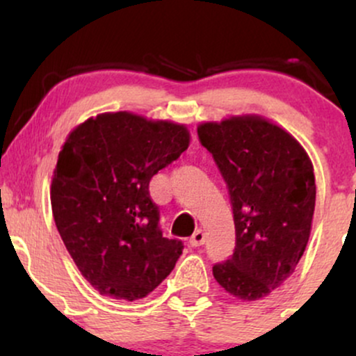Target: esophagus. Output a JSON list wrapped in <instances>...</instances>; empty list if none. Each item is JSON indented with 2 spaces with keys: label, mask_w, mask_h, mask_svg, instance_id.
Instances as JSON below:
<instances>
[{
  "label": "esophagus",
  "mask_w": 356,
  "mask_h": 356,
  "mask_svg": "<svg viewBox=\"0 0 356 356\" xmlns=\"http://www.w3.org/2000/svg\"><path fill=\"white\" fill-rule=\"evenodd\" d=\"M204 241H206V234H204L202 229H197L194 232V234L191 236V244H192V246H195V248L202 246Z\"/></svg>",
  "instance_id": "obj_1"
}]
</instances>
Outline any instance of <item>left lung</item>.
<instances>
[{
	"instance_id": "obj_1",
	"label": "left lung",
	"mask_w": 356,
	"mask_h": 356,
	"mask_svg": "<svg viewBox=\"0 0 356 356\" xmlns=\"http://www.w3.org/2000/svg\"><path fill=\"white\" fill-rule=\"evenodd\" d=\"M227 184L236 248L212 268L229 295L256 301L295 273L308 244L316 201L313 164L283 127L248 113L197 127Z\"/></svg>"
}]
</instances>
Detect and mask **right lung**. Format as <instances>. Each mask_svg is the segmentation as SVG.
<instances>
[{"label": "right lung", "instance_id": "obj_1", "mask_svg": "<svg viewBox=\"0 0 356 356\" xmlns=\"http://www.w3.org/2000/svg\"><path fill=\"white\" fill-rule=\"evenodd\" d=\"M184 124L132 112L90 117L68 134L51 179V211L81 276L102 296L136 301L170 275L182 243L159 229L149 182L189 147Z\"/></svg>", "mask_w": 356, "mask_h": 356}]
</instances>
